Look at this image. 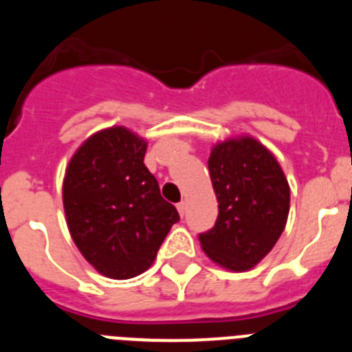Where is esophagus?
<instances>
[{
	"instance_id": "obj_1",
	"label": "esophagus",
	"mask_w": 352,
	"mask_h": 352,
	"mask_svg": "<svg viewBox=\"0 0 352 352\" xmlns=\"http://www.w3.org/2000/svg\"><path fill=\"white\" fill-rule=\"evenodd\" d=\"M178 211H179V214H182V217H185V213H186V203L185 201H182V203H178Z\"/></svg>"
}]
</instances>
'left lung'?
<instances>
[{
	"label": "left lung",
	"instance_id": "1",
	"mask_svg": "<svg viewBox=\"0 0 352 352\" xmlns=\"http://www.w3.org/2000/svg\"><path fill=\"white\" fill-rule=\"evenodd\" d=\"M219 217L199 234L213 263L247 272L268 256L280 238L289 214V183L273 153L254 138L227 139L208 160Z\"/></svg>",
	"mask_w": 352,
	"mask_h": 352
}]
</instances>
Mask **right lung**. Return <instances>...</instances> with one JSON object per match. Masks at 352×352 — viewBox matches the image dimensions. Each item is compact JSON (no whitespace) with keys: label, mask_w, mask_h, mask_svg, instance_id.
<instances>
[{"label":"right lung","mask_w":352,"mask_h":352,"mask_svg":"<svg viewBox=\"0 0 352 352\" xmlns=\"http://www.w3.org/2000/svg\"><path fill=\"white\" fill-rule=\"evenodd\" d=\"M148 142L125 126L93 133L63 179V206L74 243L104 276L126 280L153 264L179 220L144 166Z\"/></svg>","instance_id":"add662e5"}]
</instances>
